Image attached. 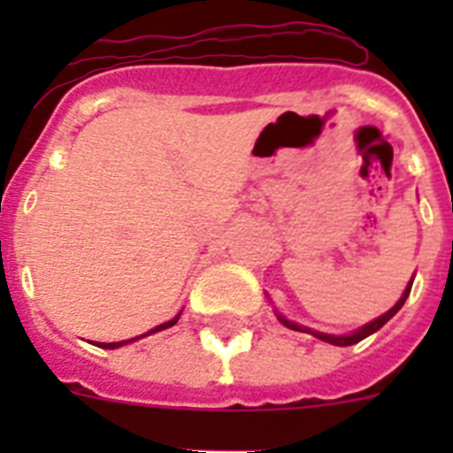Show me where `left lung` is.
Returning a JSON list of instances; mask_svg holds the SVG:
<instances>
[{"mask_svg": "<svg viewBox=\"0 0 453 453\" xmlns=\"http://www.w3.org/2000/svg\"><path fill=\"white\" fill-rule=\"evenodd\" d=\"M411 288H413V279H411V281H408L406 290L402 292V297H399V302L395 303V306H392L390 311H386V313H383V315H379V318H376V319H372V322L363 324L361 329H356V331H351V334H345V335L322 334V331L308 329V326H303V324H297V322H292V319H288L286 315L279 313V311H276V308H274V313H276V319H279V322H281L283 326H288V329H292V331H302V334H311V335H315V338L324 340V342H329V345H335V347H349V345H356V342H361V340H365L367 335L376 334V331L381 329L383 324L388 322V319L395 318V315H397L399 308H402V306H403V302H406V299H408V295H411Z\"/></svg>", "mask_w": 453, "mask_h": 453, "instance_id": "8db88e82", "label": "left lung"}]
</instances>
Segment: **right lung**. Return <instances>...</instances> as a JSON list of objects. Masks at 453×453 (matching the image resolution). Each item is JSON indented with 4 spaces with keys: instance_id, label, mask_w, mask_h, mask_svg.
Returning <instances> with one entry per match:
<instances>
[{
    "instance_id": "add662e5",
    "label": "right lung",
    "mask_w": 453,
    "mask_h": 453,
    "mask_svg": "<svg viewBox=\"0 0 453 453\" xmlns=\"http://www.w3.org/2000/svg\"><path fill=\"white\" fill-rule=\"evenodd\" d=\"M179 318H181V313L174 315V318H172L170 322L158 324V326H156V329H150V331H147V334L135 335V338H129V340H119V342H97V347H102V349H118V347L129 345V342H135V340H140V338H147V335H151V334H158V331H163V329H170V326H174V324L179 322Z\"/></svg>"
}]
</instances>
